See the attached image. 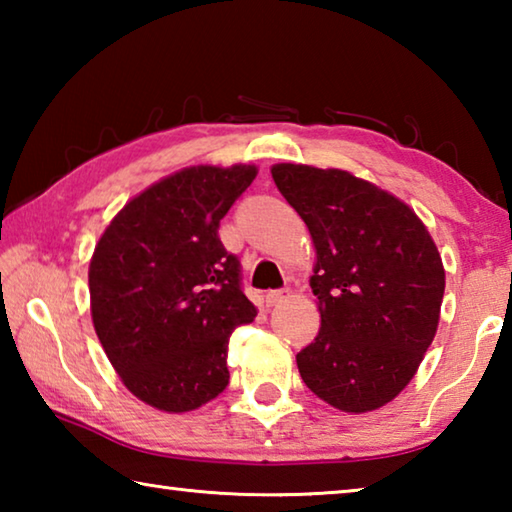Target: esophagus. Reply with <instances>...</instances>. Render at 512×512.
I'll return each mask as SVG.
<instances>
[{
  "label": "esophagus",
  "instance_id": "esophagus-1",
  "mask_svg": "<svg viewBox=\"0 0 512 512\" xmlns=\"http://www.w3.org/2000/svg\"><path fill=\"white\" fill-rule=\"evenodd\" d=\"M291 298V291L289 289H277V291H268L266 293V305L268 307H275V305H282L284 300Z\"/></svg>",
  "mask_w": 512,
  "mask_h": 512
}]
</instances>
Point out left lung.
I'll return each mask as SVG.
<instances>
[{
  "label": "left lung",
  "instance_id": "obj_1",
  "mask_svg": "<svg viewBox=\"0 0 512 512\" xmlns=\"http://www.w3.org/2000/svg\"><path fill=\"white\" fill-rule=\"evenodd\" d=\"M271 173L316 250L309 287L320 329L298 352L300 377L339 411L381 409L409 386L436 336L438 248L413 207L350 171L280 162Z\"/></svg>",
  "mask_w": 512,
  "mask_h": 512
}]
</instances>
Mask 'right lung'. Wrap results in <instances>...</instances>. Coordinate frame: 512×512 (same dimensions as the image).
<instances>
[{
	"label": "right lung",
	"instance_id": "1",
	"mask_svg": "<svg viewBox=\"0 0 512 512\" xmlns=\"http://www.w3.org/2000/svg\"><path fill=\"white\" fill-rule=\"evenodd\" d=\"M255 176V164L180 169L133 196L94 246V332L121 384L153 409L194 411L228 386L230 334L257 307L219 223Z\"/></svg>",
	"mask_w": 512,
	"mask_h": 512
}]
</instances>
